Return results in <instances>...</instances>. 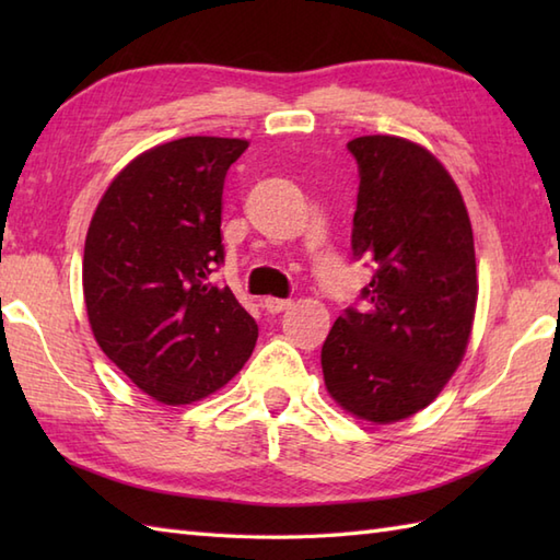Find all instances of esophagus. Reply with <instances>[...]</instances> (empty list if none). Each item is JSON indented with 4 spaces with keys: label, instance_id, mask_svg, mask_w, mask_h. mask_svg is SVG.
I'll return each instance as SVG.
<instances>
[{
    "label": "esophagus",
    "instance_id": "1",
    "mask_svg": "<svg viewBox=\"0 0 560 560\" xmlns=\"http://www.w3.org/2000/svg\"><path fill=\"white\" fill-rule=\"evenodd\" d=\"M261 307L273 315V313H281V311H287V307H291V301L289 299H271V295H267V299L261 301Z\"/></svg>",
    "mask_w": 560,
    "mask_h": 560
}]
</instances>
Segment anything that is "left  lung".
<instances>
[{
	"mask_svg": "<svg viewBox=\"0 0 560 560\" xmlns=\"http://www.w3.org/2000/svg\"><path fill=\"white\" fill-rule=\"evenodd\" d=\"M359 163L351 249L373 279L323 343L329 395L359 419L401 421L457 371L477 311L467 207L440 161L401 137L347 144Z\"/></svg>",
	"mask_w": 560,
	"mask_h": 560,
	"instance_id": "left-lung-1",
	"label": "left lung"
}]
</instances>
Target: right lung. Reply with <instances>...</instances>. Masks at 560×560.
<instances>
[{"label":"right lung","instance_id":"1","mask_svg":"<svg viewBox=\"0 0 560 560\" xmlns=\"http://www.w3.org/2000/svg\"><path fill=\"white\" fill-rule=\"evenodd\" d=\"M245 139L185 137L141 153L105 189L83 247V299L103 353L163 404H192L241 371L257 325L223 265V180Z\"/></svg>","mask_w":560,"mask_h":560}]
</instances>
